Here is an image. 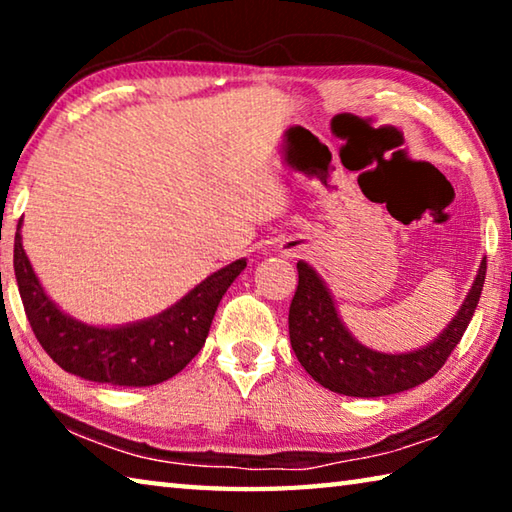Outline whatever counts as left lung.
<instances>
[{"label": "left lung", "instance_id": "left-lung-1", "mask_svg": "<svg viewBox=\"0 0 512 512\" xmlns=\"http://www.w3.org/2000/svg\"><path fill=\"white\" fill-rule=\"evenodd\" d=\"M485 259L470 293L436 341L406 354L375 352L352 339L334 300L314 268L298 262V287L289 307V336L300 366L329 391L350 397H381L409 391L445 366L479 305Z\"/></svg>", "mask_w": 512, "mask_h": 512}]
</instances>
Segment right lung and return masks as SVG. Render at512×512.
Wrapping results in <instances>:
<instances>
[{
	"mask_svg": "<svg viewBox=\"0 0 512 512\" xmlns=\"http://www.w3.org/2000/svg\"><path fill=\"white\" fill-rule=\"evenodd\" d=\"M13 266L33 334L60 368L99 384L153 386L178 375L203 348L214 311L246 259L212 273L162 314L124 327H92L63 314L33 273L20 225Z\"/></svg>",
	"mask_w": 512,
	"mask_h": 512,
	"instance_id": "1",
	"label": "right lung"
}]
</instances>
